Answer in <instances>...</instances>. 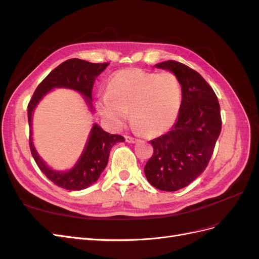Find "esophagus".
<instances>
[{
	"mask_svg": "<svg viewBox=\"0 0 259 259\" xmlns=\"http://www.w3.org/2000/svg\"><path fill=\"white\" fill-rule=\"evenodd\" d=\"M125 140H126V142L130 143V144H135V143L138 142V139L133 138V137H131V136H126V137H125Z\"/></svg>",
	"mask_w": 259,
	"mask_h": 259,
	"instance_id": "34e87169",
	"label": "esophagus"
}]
</instances>
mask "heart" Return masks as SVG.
Listing matches in <instances>:
<instances>
[{"mask_svg":"<svg viewBox=\"0 0 259 259\" xmlns=\"http://www.w3.org/2000/svg\"><path fill=\"white\" fill-rule=\"evenodd\" d=\"M182 106V86L170 72H148L139 68L114 73L106 95L96 103L99 115L109 126L120 128L131 110L138 131L160 135L175 124Z\"/></svg>","mask_w":259,"mask_h":259,"instance_id":"b5f03b06","label":"heart"}]
</instances>
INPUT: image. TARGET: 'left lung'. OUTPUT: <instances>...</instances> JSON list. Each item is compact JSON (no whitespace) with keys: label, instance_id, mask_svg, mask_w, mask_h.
<instances>
[{"label":"left lung","instance_id":"8db88e82","mask_svg":"<svg viewBox=\"0 0 259 259\" xmlns=\"http://www.w3.org/2000/svg\"><path fill=\"white\" fill-rule=\"evenodd\" d=\"M182 85V106L169 132L151 140L153 154L145 166L149 183L163 191H177L205 169L222 131L221 107L213 89L191 68L175 60L156 64Z\"/></svg>","mask_w":259,"mask_h":259}]
</instances>
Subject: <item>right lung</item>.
Segmentation results:
<instances>
[{
	"label": "right lung",
	"instance_id": "obj_1",
	"mask_svg": "<svg viewBox=\"0 0 259 259\" xmlns=\"http://www.w3.org/2000/svg\"><path fill=\"white\" fill-rule=\"evenodd\" d=\"M109 64H93L82 59L66 60L37 86L28 106V122L30 126V149L37 166L50 180L67 190H83L96 183L106 168L111 148L124 142L120 135L109 134L98 124H94L85 147L74 165L67 170L54 169L41 158L33 144L32 117L35 108L46 94L55 89H68L80 93L91 113L94 112L92 104V90L96 77Z\"/></svg>",
	"mask_w": 259,
	"mask_h": 259
}]
</instances>
